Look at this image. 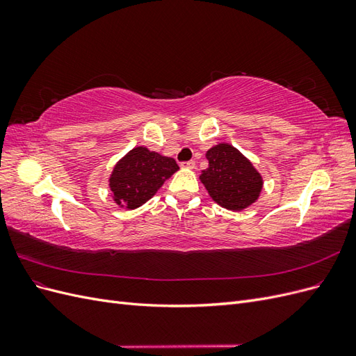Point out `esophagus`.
I'll return each instance as SVG.
<instances>
[{
    "label": "esophagus",
    "instance_id": "esophagus-1",
    "mask_svg": "<svg viewBox=\"0 0 356 356\" xmlns=\"http://www.w3.org/2000/svg\"><path fill=\"white\" fill-rule=\"evenodd\" d=\"M181 168L184 169H195L196 168V161L195 160H188V161H182Z\"/></svg>",
    "mask_w": 356,
    "mask_h": 356
}]
</instances>
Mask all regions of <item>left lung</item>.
<instances>
[{"mask_svg": "<svg viewBox=\"0 0 356 356\" xmlns=\"http://www.w3.org/2000/svg\"><path fill=\"white\" fill-rule=\"evenodd\" d=\"M209 166L199 179L211 199L230 211H243L261 195L263 177L250 159L227 143L217 144L207 152Z\"/></svg>", "mask_w": 356, "mask_h": 356, "instance_id": "obj_1", "label": "left lung"}]
</instances>
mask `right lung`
I'll return each mask as SVG.
<instances>
[{
    "label": "right lung",
    "mask_w": 356,
    "mask_h": 356,
    "mask_svg": "<svg viewBox=\"0 0 356 356\" xmlns=\"http://www.w3.org/2000/svg\"><path fill=\"white\" fill-rule=\"evenodd\" d=\"M178 169L172 157L149 152L143 145L132 148L117 161L108 178L114 203L126 209L143 207Z\"/></svg>",
    "instance_id": "1"
}]
</instances>
